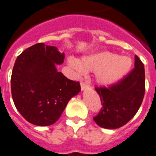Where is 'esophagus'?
<instances>
[{"label":"esophagus","mask_w":156,"mask_h":156,"mask_svg":"<svg viewBox=\"0 0 156 156\" xmlns=\"http://www.w3.org/2000/svg\"><path fill=\"white\" fill-rule=\"evenodd\" d=\"M80 87H81L82 90H85V89H87V87H88V84H87L86 82H84V81H81V82H80Z\"/></svg>","instance_id":"esophagus-1"}]
</instances>
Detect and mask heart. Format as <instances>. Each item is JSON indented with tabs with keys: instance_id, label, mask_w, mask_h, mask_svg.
I'll use <instances>...</instances> for the list:
<instances>
[{
	"instance_id": "heart-1",
	"label": "heart",
	"mask_w": 156,
	"mask_h": 156,
	"mask_svg": "<svg viewBox=\"0 0 156 156\" xmlns=\"http://www.w3.org/2000/svg\"><path fill=\"white\" fill-rule=\"evenodd\" d=\"M68 63L79 75H84L87 71L95 72L97 80L101 85L116 82L129 71L131 66L129 58L118 56L108 51L87 55L80 60L70 57Z\"/></svg>"
}]
</instances>
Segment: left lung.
I'll return each mask as SVG.
<instances>
[{
    "mask_svg": "<svg viewBox=\"0 0 156 156\" xmlns=\"http://www.w3.org/2000/svg\"><path fill=\"white\" fill-rule=\"evenodd\" d=\"M101 108L94 121L101 128L119 129L133 118L140 109L145 91L144 67L135 55L134 68L109 87H96Z\"/></svg>",
    "mask_w": 156,
    "mask_h": 156,
    "instance_id": "8db88e82",
    "label": "left lung"
}]
</instances>
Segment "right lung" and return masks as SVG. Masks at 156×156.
I'll return each instance as SVG.
<instances>
[{
	"label": "right lung",
	"mask_w": 156,
	"mask_h": 156,
	"mask_svg": "<svg viewBox=\"0 0 156 156\" xmlns=\"http://www.w3.org/2000/svg\"><path fill=\"white\" fill-rule=\"evenodd\" d=\"M65 54L56 47L38 43L25 49L13 66L11 89L14 104L32 124L48 126L62 114L69 99L80 90L79 81L58 72Z\"/></svg>",
	"instance_id": "obj_1"
}]
</instances>
